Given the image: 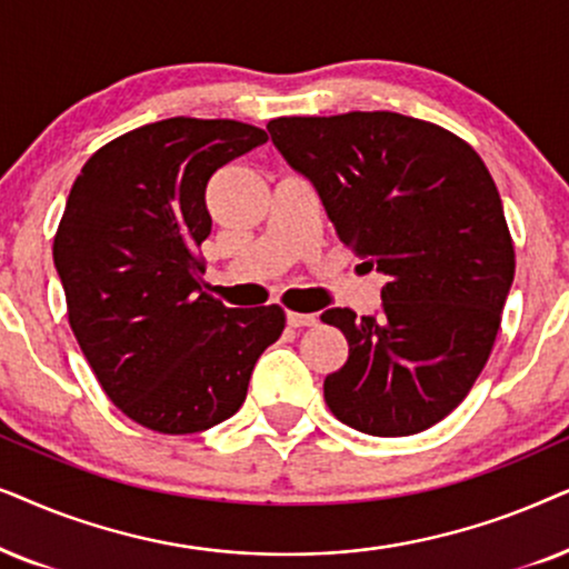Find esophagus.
<instances>
[{
	"instance_id": "1",
	"label": "esophagus",
	"mask_w": 569,
	"mask_h": 569,
	"mask_svg": "<svg viewBox=\"0 0 569 569\" xmlns=\"http://www.w3.org/2000/svg\"><path fill=\"white\" fill-rule=\"evenodd\" d=\"M286 322H289L291 328H312V325H317V315L289 312V315H286Z\"/></svg>"
}]
</instances>
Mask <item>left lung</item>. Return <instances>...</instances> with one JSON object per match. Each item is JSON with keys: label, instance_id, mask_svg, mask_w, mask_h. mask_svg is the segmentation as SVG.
<instances>
[{"label": "left lung", "instance_id": "left-lung-1", "mask_svg": "<svg viewBox=\"0 0 569 569\" xmlns=\"http://www.w3.org/2000/svg\"><path fill=\"white\" fill-rule=\"evenodd\" d=\"M268 132L315 184L340 241L388 276L377 315H322L348 340L325 403L363 435L429 429L481 375L512 286L495 179L458 134L396 111L278 117Z\"/></svg>", "mask_w": 569, "mask_h": 569}]
</instances>
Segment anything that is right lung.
Here are the masks:
<instances>
[{"mask_svg": "<svg viewBox=\"0 0 569 569\" xmlns=\"http://www.w3.org/2000/svg\"><path fill=\"white\" fill-rule=\"evenodd\" d=\"M268 142L233 119L173 117L98 148L67 197L54 264L67 317L106 396L140 427L194 435L233 416L278 305L229 309L202 291L206 187Z\"/></svg>", "mask_w": 569, "mask_h": 569, "instance_id": "right-lung-1", "label": "right lung"}]
</instances>
